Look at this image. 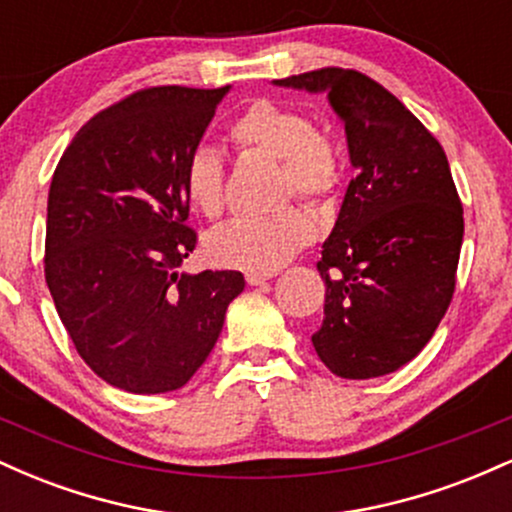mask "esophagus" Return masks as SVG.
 <instances>
[{"label": "esophagus", "mask_w": 512, "mask_h": 512, "mask_svg": "<svg viewBox=\"0 0 512 512\" xmlns=\"http://www.w3.org/2000/svg\"><path fill=\"white\" fill-rule=\"evenodd\" d=\"M276 272H248L245 274V279H248L250 286H257V284H264V281L272 279Z\"/></svg>", "instance_id": "34e87169"}]
</instances>
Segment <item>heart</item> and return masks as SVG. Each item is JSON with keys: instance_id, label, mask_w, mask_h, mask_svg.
<instances>
[{"instance_id": "b5f03b06", "label": "heart", "mask_w": 512, "mask_h": 512, "mask_svg": "<svg viewBox=\"0 0 512 512\" xmlns=\"http://www.w3.org/2000/svg\"><path fill=\"white\" fill-rule=\"evenodd\" d=\"M240 154L279 161L281 199L301 195L317 209L337 202L344 187V156L315 120L293 105L257 98L228 127ZM182 190L192 209L219 219L226 207V163L211 146H195L182 163ZM315 238V221L303 204L267 216H245L207 238L209 257L243 272H276Z\"/></svg>"}]
</instances>
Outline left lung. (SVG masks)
<instances>
[{
    "mask_svg": "<svg viewBox=\"0 0 512 512\" xmlns=\"http://www.w3.org/2000/svg\"><path fill=\"white\" fill-rule=\"evenodd\" d=\"M276 84L330 91L344 117L356 178L317 262L325 320L313 346L339 378H380L424 349L455 293L464 219L448 158L419 117L356 69Z\"/></svg>",
    "mask_w": 512,
    "mask_h": 512,
    "instance_id": "8db88e82",
    "label": "left lung"
}]
</instances>
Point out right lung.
Segmentation results:
<instances>
[{"label": "right lung", "instance_id": "add662e5", "mask_svg": "<svg viewBox=\"0 0 512 512\" xmlns=\"http://www.w3.org/2000/svg\"><path fill=\"white\" fill-rule=\"evenodd\" d=\"M228 86H149L76 132L48 195L45 281L86 366L134 395L178 390L207 361L236 269L178 274L197 245L182 163Z\"/></svg>", "mask_w": 512, "mask_h": 512}]
</instances>
